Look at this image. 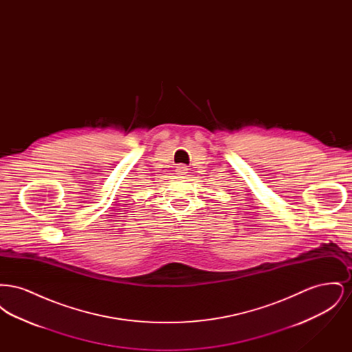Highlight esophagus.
Wrapping results in <instances>:
<instances>
[{
	"label": "esophagus",
	"instance_id": "esophagus-1",
	"mask_svg": "<svg viewBox=\"0 0 352 352\" xmlns=\"http://www.w3.org/2000/svg\"><path fill=\"white\" fill-rule=\"evenodd\" d=\"M186 170H187V166H184V165H178V166H177V171H178L179 174H184Z\"/></svg>",
	"mask_w": 352,
	"mask_h": 352
}]
</instances>
